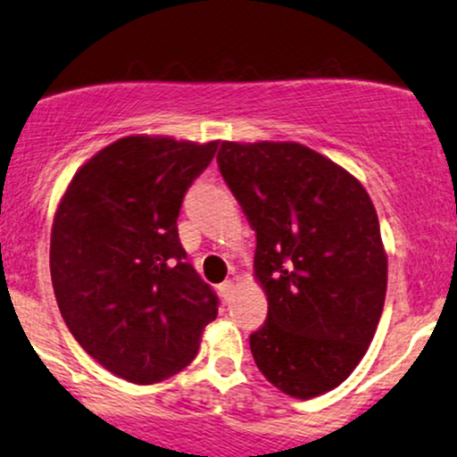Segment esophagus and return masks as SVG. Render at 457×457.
<instances>
[{"mask_svg":"<svg viewBox=\"0 0 457 457\" xmlns=\"http://www.w3.org/2000/svg\"><path fill=\"white\" fill-rule=\"evenodd\" d=\"M219 292H221V296L225 298V301H229V298L234 296V281H223L221 286H219Z\"/></svg>","mask_w":457,"mask_h":457,"instance_id":"34e87169","label":"esophagus"}]
</instances>
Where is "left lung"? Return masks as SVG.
I'll use <instances>...</instances> for the list:
<instances>
[{
	"instance_id": "8db88e82",
	"label": "left lung",
	"mask_w": 457,
	"mask_h": 457,
	"mask_svg": "<svg viewBox=\"0 0 457 457\" xmlns=\"http://www.w3.org/2000/svg\"><path fill=\"white\" fill-rule=\"evenodd\" d=\"M219 170L255 232L269 301L249 337L255 365L296 400L333 391L361 363L385 307L386 251L371 197L296 141H221Z\"/></svg>"
}]
</instances>
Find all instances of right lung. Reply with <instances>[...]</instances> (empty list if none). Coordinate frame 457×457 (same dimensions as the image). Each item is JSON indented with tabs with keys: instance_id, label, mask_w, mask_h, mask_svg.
I'll list each match as a JSON object with an SVG mask.
<instances>
[{
	"instance_id": "1",
	"label": "right lung",
	"mask_w": 457,
	"mask_h": 457,
	"mask_svg": "<svg viewBox=\"0 0 457 457\" xmlns=\"http://www.w3.org/2000/svg\"><path fill=\"white\" fill-rule=\"evenodd\" d=\"M217 145L122 137L79 167L57 204L51 281L62 318L98 365L133 385L185 370L219 313L176 225Z\"/></svg>"
}]
</instances>
